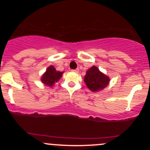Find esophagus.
<instances>
[{"mask_svg":"<svg viewBox=\"0 0 150 150\" xmlns=\"http://www.w3.org/2000/svg\"><path fill=\"white\" fill-rule=\"evenodd\" d=\"M73 72H75V73H78V72H79V68H77V69L73 70Z\"/></svg>","mask_w":150,"mask_h":150,"instance_id":"esophagus-1","label":"esophagus"}]
</instances>
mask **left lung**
<instances>
[{
	"label": "left lung",
	"instance_id": "obj_1",
	"mask_svg": "<svg viewBox=\"0 0 150 150\" xmlns=\"http://www.w3.org/2000/svg\"><path fill=\"white\" fill-rule=\"evenodd\" d=\"M109 77L97 68L92 66L87 71L84 81L86 85L92 92H99L104 89L109 83Z\"/></svg>",
	"mask_w": 150,
	"mask_h": 150
}]
</instances>
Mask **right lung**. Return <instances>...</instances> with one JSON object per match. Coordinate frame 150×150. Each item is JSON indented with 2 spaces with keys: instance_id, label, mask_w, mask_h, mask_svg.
Masks as SVG:
<instances>
[{
  "instance_id": "right-lung-1",
  "label": "right lung",
  "mask_w": 150,
  "mask_h": 150,
  "mask_svg": "<svg viewBox=\"0 0 150 150\" xmlns=\"http://www.w3.org/2000/svg\"><path fill=\"white\" fill-rule=\"evenodd\" d=\"M63 72H59L56 70L53 65H50L42 76V82L44 85L52 87L56 82H57L62 77Z\"/></svg>"
}]
</instances>
